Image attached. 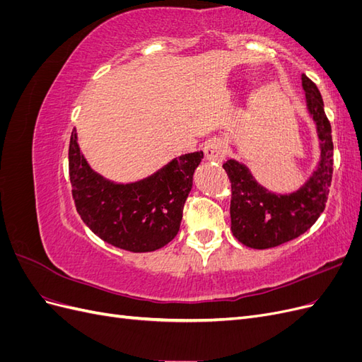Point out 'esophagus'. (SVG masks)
<instances>
[{
	"label": "esophagus",
	"mask_w": 362,
	"mask_h": 362,
	"mask_svg": "<svg viewBox=\"0 0 362 362\" xmlns=\"http://www.w3.org/2000/svg\"><path fill=\"white\" fill-rule=\"evenodd\" d=\"M225 152H226V145L223 144L222 140H218V139L210 140L206 144V146H205V157H206V160L222 163V160L225 158Z\"/></svg>",
	"instance_id": "34e87169"
}]
</instances>
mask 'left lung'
Wrapping results in <instances>:
<instances>
[{
    "instance_id": "8db88e82",
    "label": "left lung",
    "mask_w": 362,
    "mask_h": 362,
    "mask_svg": "<svg viewBox=\"0 0 362 362\" xmlns=\"http://www.w3.org/2000/svg\"><path fill=\"white\" fill-rule=\"evenodd\" d=\"M302 87L320 140V161L300 189L284 194L270 192L257 182L243 163H223L233 189L231 231L240 243L252 249L275 247L308 231L323 213L329 194L334 172L331 124L319 89L305 74Z\"/></svg>"
}]
</instances>
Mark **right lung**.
I'll list each match as a JSON object with an SVG mask.
<instances>
[{
  "mask_svg": "<svg viewBox=\"0 0 362 362\" xmlns=\"http://www.w3.org/2000/svg\"><path fill=\"white\" fill-rule=\"evenodd\" d=\"M202 158V151L184 154L148 178L117 184L89 166L76 144L74 128L69 177L76 211L108 245L129 252L157 250L172 242L180 231L193 173Z\"/></svg>",
  "mask_w": 362,
  "mask_h": 362,
  "instance_id": "1",
  "label": "right lung"
}]
</instances>
